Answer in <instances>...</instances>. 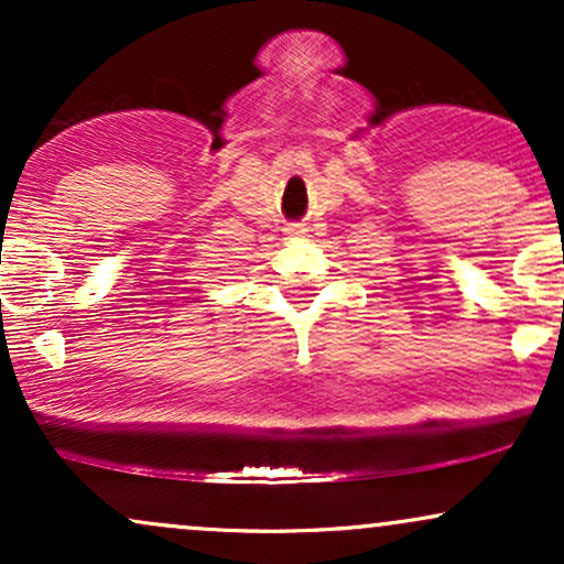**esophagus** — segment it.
Instances as JSON below:
<instances>
[{"mask_svg": "<svg viewBox=\"0 0 564 564\" xmlns=\"http://www.w3.org/2000/svg\"><path fill=\"white\" fill-rule=\"evenodd\" d=\"M291 232H300V230H294V228H291Z\"/></svg>", "mask_w": 564, "mask_h": 564, "instance_id": "obj_1", "label": "esophagus"}]
</instances>
